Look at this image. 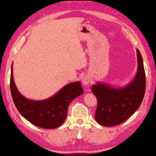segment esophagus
<instances>
[{
	"label": "esophagus",
	"instance_id": "1",
	"mask_svg": "<svg viewBox=\"0 0 156 156\" xmlns=\"http://www.w3.org/2000/svg\"><path fill=\"white\" fill-rule=\"evenodd\" d=\"M90 83V77L88 75H84L82 78V83L84 85H88L89 83Z\"/></svg>",
	"mask_w": 156,
	"mask_h": 156
}]
</instances>
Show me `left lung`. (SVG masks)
I'll return each mask as SVG.
<instances>
[{"label": "left lung", "mask_w": 156, "mask_h": 156, "mask_svg": "<svg viewBox=\"0 0 156 156\" xmlns=\"http://www.w3.org/2000/svg\"><path fill=\"white\" fill-rule=\"evenodd\" d=\"M138 69L131 83L122 87L97 83L91 91L98 105L95 119L102 126H113L122 123L140 106L146 88V78L140 52L136 49Z\"/></svg>", "instance_id": "8db88e82"}]
</instances>
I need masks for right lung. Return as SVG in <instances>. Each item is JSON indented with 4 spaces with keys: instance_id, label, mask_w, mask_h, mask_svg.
<instances>
[{
    "instance_id": "right-lung-1",
    "label": "right lung",
    "mask_w": 156,
    "mask_h": 156,
    "mask_svg": "<svg viewBox=\"0 0 156 156\" xmlns=\"http://www.w3.org/2000/svg\"><path fill=\"white\" fill-rule=\"evenodd\" d=\"M10 89L13 101L22 116L36 126L55 129L60 126L67 118L70 102L83 94L80 82L69 83L54 96L43 100H32L23 96L16 86L11 68Z\"/></svg>"
}]
</instances>
